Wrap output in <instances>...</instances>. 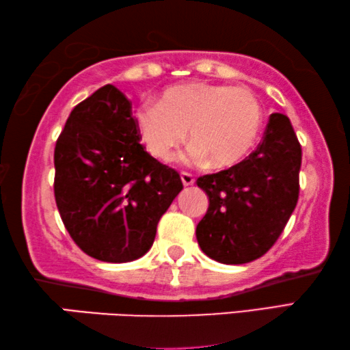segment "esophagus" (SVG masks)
Segmentation results:
<instances>
[{"mask_svg":"<svg viewBox=\"0 0 350 350\" xmlns=\"http://www.w3.org/2000/svg\"><path fill=\"white\" fill-rule=\"evenodd\" d=\"M181 181H183V186H185V187L193 186V183H196L193 176L191 174H186V172H183V174H181Z\"/></svg>","mask_w":350,"mask_h":350,"instance_id":"esophagus-1","label":"esophagus"}]
</instances>
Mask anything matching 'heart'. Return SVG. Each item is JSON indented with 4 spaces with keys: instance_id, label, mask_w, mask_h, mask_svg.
<instances>
[{
    "instance_id": "heart-1",
    "label": "heart",
    "mask_w": 350,
    "mask_h": 350,
    "mask_svg": "<svg viewBox=\"0 0 350 350\" xmlns=\"http://www.w3.org/2000/svg\"><path fill=\"white\" fill-rule=\"evenodd\" d=\"M262 121L253 91L208 82L165 88L157 104L136 111L137 131L154 158L169 161L189 130V159L213 169L242 161L259 137Z\"/></svg>"
}]
</instances>
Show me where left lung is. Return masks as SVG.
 <instances>
[{"instance_id":"obj_1","label":"left lung","mask_w":350,"mask_h":350,"mask_svg":"<svg viewBox=\"0 0 350 350\" xmlns=\"http://www.w3.org/2000/svg\"><path fill=\"white\" fill-rule=\"evenodd\" d=\"M301 159L290 119L274 113L256 152L228 170L200 176L197 185L209 198L196 231L203 253L226 265L265 254L296 208Z\"/></svg>"}]
</instances>
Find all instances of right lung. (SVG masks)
Listing matches in <instances>:
<instances>
[{
  "label": "right lung",
  "mask_w": 350,
  "mask_h": 350,
  "mask_svg": "<svg viewBox=\"0 0 350 350\" xmlns=\"http://www.w3.org/2000/svg\"><path fill=\"white\" fill-rule=\"evenodd\" d=\"M54 193L63 225L102 262L139 259L183 189L178 172L139 144L131 104L114 85L74 107L54 152Z\"/></svg>",
  "instance_id": "right-lung-1"
}]
</instances>
